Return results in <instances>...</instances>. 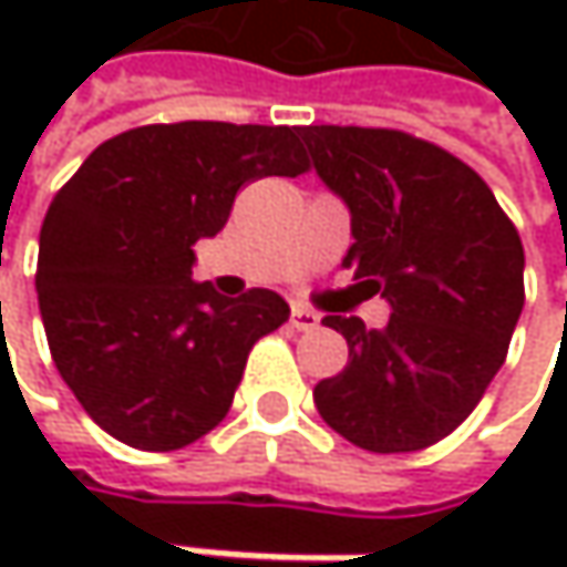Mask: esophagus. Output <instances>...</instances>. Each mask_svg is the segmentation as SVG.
I'll use <instances>...</instances> for the list:
<instances>
[{"label":"esophagus","mask_w":567,"mask_h":567,"mask_svg":"<svg viewBox=\"0 0 567 567\" xmlns=\"http://www.w3.org/2000/svg\"><path fill=\"white\" fill-rule=\"evenodd\" d=\"M291 328L295 331H311V328H318V315L311 308H305V305H295L291 308Z\"/></svg>","instance_id":"34e87169"}]
</instances>
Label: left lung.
<instances>
[{"label":"left lung","mask_w":567,"mask_h":567,"mask_svg":"<svg viewBox=\"0 0 567 567\" xmlns=\"http://www.w3.org/2000/svg\"><path fill=\"white\" fill-rule=\"evenodd\" d=\"M298 137L351 209L341 269L391 301L384 331L324 315L348 364L315 388V406L361 450H426L476 410L509 354L525 305L518 229L480 173L423 137L338 124Z\"/></svg>","instance_id":"left-lung-1"}]
</instances>
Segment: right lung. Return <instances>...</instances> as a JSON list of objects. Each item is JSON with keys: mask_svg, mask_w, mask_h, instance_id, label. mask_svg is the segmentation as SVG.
Segmentation results:
<instances>
[{"mask_svg": "<svg viewBox=\"0 0 567 567\" xmlns=\"http://www.w3.org/2000/svg\"><path fill=\"white\" fill-rule=\"evenodd\" d=\"M298 127L179 121L104 141L61 186L39 236V308L58 374L114 440L171 453L233 406L249 351L288 305L193 282V246L216 236L236 193L298 176Z\"/></svg>", "mask_w": 567, "mask_h": 567, "instance_id": "add662e5", "label": "right lung"}]
</instances>
